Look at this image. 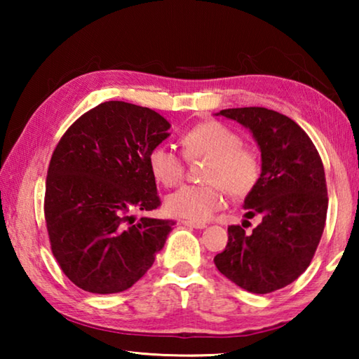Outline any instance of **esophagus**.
Wrapping results in <instances>:
<instances>
[{"instance_id": "obj_1", "label": "esophagus", "mask_w": 359, "mask_h": 359, "mask_svg": "<svg viewBox=\"0 0 359 359\" xmlns=\"http://www.w3.org/2000/svg\"><path fill=\"white\" fill-rule=\"evenodd\" d=\"M182 224H185V226H190V228H194V229H204L208 224L205 223H199V222H191V220H184L182 222Z\"/></svg>"}]
</instances>
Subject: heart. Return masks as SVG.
Instances as JSON below:
<instances>
[{"label": "heart", "mask_w": 359, "mask_h": 359, "mask_svg": "<svg viewBox=\"0 0 359 359\" xmlns=\"http://www.w3.org/2000/svg\"><path fill=\"white\" fill-rule=\"evenodd\" d=\"M182 149L188 161L208 160L203 185H185L166 199L169 214L191 222H205L226 204V190L234 198H244L257 188L261 161L255 151L244 147V139L220 121L209 120L194 125L182 136ZM149 169L158 184L179 185L185 177V160L168 145L149 151Z\"/></svg>", "instance_id": "b5f03b06"}]
</instances>
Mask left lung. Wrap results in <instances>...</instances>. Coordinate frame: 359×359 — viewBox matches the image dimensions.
I'll use <instances>...</instances> for the list:
<instances>
[{"mask_svg":"<svg viewBox=\"0 0 359 359\" xmlns=\"http://www.w3.org/2000/svg\"><path fill=\"white\" fill-rule=\"evenodd\" d=\"M217 115L252 131L261 150V177L247 194V218H263L252 234L228 226V244L214 258L217 269L257 294L294 282L320 244L327 212L325 168L311 137L294 120L266 107L224 109Z\"/></svg>","mask_w":359,"mask_h":359,"instance_id":"left-lung-1","label":"left lung"}]
</instances>
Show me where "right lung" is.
<instances>
[{
  "label": "right lung",
  "mask_w": 359,
  "mask_h": 359,
  "mask_svg": "<svg viewBox=\"0 0 359 359\" xmlns=\"http://www.w3.org/2000/svg\"><path fill=\"white\" fill-rule=\"evenodd\" d=\"M169 121L149 107L101 102L72 123L48 163L44 217L53 257L83 291L133 287L165 247L174 220L131 212L161 204L147 163L169 136Z\"/></svg>",
  "instance_id": "add662e5"
}]
</instances>
